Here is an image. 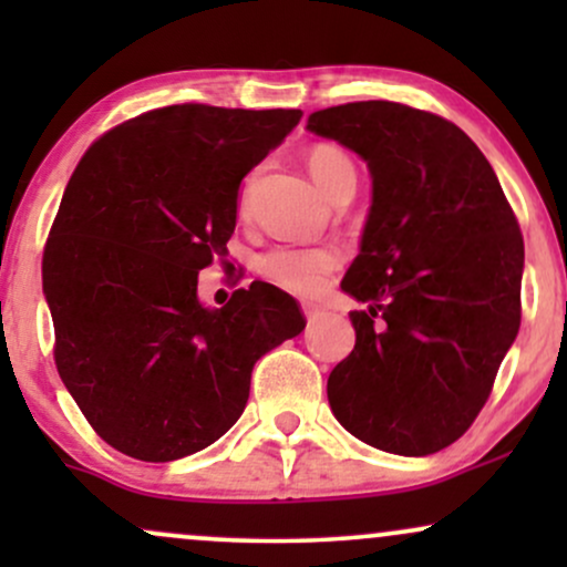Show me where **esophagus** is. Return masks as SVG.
<instances>
[{
	"instance_id": "esophagus-1",
	"label": "esophagus",
	"mask_w": 567,
	"mask_h": 567,
	"mask_svg": "<svg viewBox=\"0 0 567 567\" xmlns=\"http://www.w3.org/2000/svg\"><path fill=\"white\" fill-rule=\"evenodd\" d=\"M303 315H306V320H309V322H317L322 317V309H320V306H315V303H303Z\"/></svg>"
}]
</instances>
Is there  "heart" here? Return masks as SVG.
Here are the masks:
<instances>
[{
  "label": "heart",
  "mask_w": 567,
  "mask_h": 567,
  "mask_svg": "<svg viewBox=\"0 0 567 567\" xmlns=\"http://www.w3.org/2000/svg\"><path fill=\"white\" fill-rule=\"evenodd\" d=\"M306 165L317 186L333 202L354 194L357 165L347 148L336 143H315L306 152ZM247 202H250V186H245L239 194L243 216L247 213ZM338 266H341V252L336 247H275L258 258V275L279 290L315 296Z\"/></svg>",
  "instance_id": "heart-1"
}]
</instances>
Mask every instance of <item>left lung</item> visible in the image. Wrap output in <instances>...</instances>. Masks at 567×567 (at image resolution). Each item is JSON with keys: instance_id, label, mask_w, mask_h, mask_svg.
Here are the masks:
<instances>
[{"instance_id": "1", "label": "left lung", "mask_w": 567, "mask_h": 567, "mask_svg": "<svg viewBox=\"0 0 567 567\" xmlns=\"http://www.w3.org/2000/svg\"><path fill=\"white\" fill-rule=\"evenodd\" d=\"M309 130L368 162L373 205L341 288L354 349L328 400L357 440L400 455L453 445L519 330L523 231L496 173L451 120L394 101L322 109Z\"/></svg>"}]
</instances>
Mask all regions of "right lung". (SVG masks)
Wrapping results in <instances>:
<instances>
[{"label":"right lung","instance_id":"1","mask_svg":"<svg viewBox=\"0 0 567 567\" xmlns=\"http://www.w3.org/2000/svg\"><path fill=\"white\" fill-rule=\"evenodd\" d=\"M298 109L175 103L84 152L44 243L55 368L87 424L152 464L216 442L243 415L252 365L303 330L296 298L252 282L210 311L197 275L226 258L239 184Z\"/></svg>","mask_w":567,"mask_h":567}]
</instances>
